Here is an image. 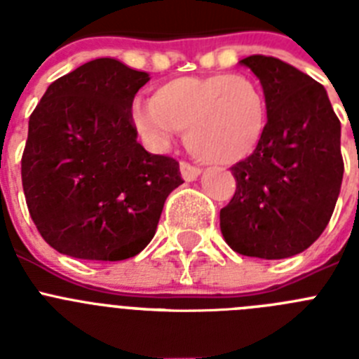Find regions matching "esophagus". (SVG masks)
I'll return each mask as SVG.
<instances>
[{
  "label": "esophagus",
  "instance_id": "obj_1",
  "mask_svg": "<svg viewBox=\"0 0 359 359\" xmlns=\"http://www.w3.org/2000/svg\"><path fill=\"white\" fill-rule=\"evenodd\" d=\"M180 170H182V177L185 182H194V180L199 177V174H201V169H199V167H194V165L187 163V161H182V163H180Z\"/></svg>",
  "mask_w": 359,
  "mask_h": 359
}]
</instances>
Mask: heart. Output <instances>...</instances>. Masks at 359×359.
Wrapping results in <instances>:
<instances>
[{
    "mask_svg": "<svg viewBox=\"0 0 359 359\" xmlns=\"http://www.w3.org/2000/svg\"><path fill=\"white\" fill-rule=\"evenodd\" d=\"M133 122L154 147H169L182 131L198 160L233 165L261 145L268 102L259 82L241 73L183 75L161 82L149 102H136Z\"/></svg>",
    "mask_w": 359,
    "mask_h": 359,
    "instance_id": "obj_1",
    "label": "heart"
}]
</instances>
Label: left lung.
Wrapping results in <instances>:
<instances>
[{"mask_svg":"<svg viewBox=\"0 0 359 359\" xmlns=\"http://www.w3.org/2000/svg\"><path fill=\"white\" fill-rule=\"evenodd\" d=\"M241 65L261 81L268 129L252 156L231 167L237 190L221 208V231L241 255L286 259L309 248L334 210L341 126L325 88L294 66L266 55Z\"/></svg>","mask_w":359,"mask_h":359,"instance_id":"8db88e82","label":"left lung"}]
</instances>
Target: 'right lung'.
<instances>
[{
	"instance_id": "add662e5",
	"label": "right lung",
	"mask_w": 359,
	"mask_h": 359,
	"mask_svg": "<svg viewBox=\"0 0 359 359\" xmlns=\"http://www.w3.org/2000/svg\"><path fill=\"white\" fill-rule=\"evenodd\" d=\"M149 73L86 62L48 86L30 115L21 180L32 221L59 253L123 261L151 243L180 163L136 142L133 100Z\"/></svg>"
}]
</instances>
